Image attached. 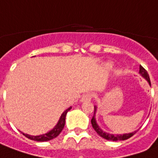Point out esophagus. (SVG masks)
<instances>
[{"instance_id": "esophagus-1", "label": "esophagus", "mask_w": 158, "mask_h": 158, "mask_svg": "<svg viewBox=\"0 0 158 158\" xmlns=\"http://www.w3.org/2000/svg\"><path fill=\"white\" fill-rule=\"evenodd\" d=\"M91 98H92V95L90 94V93H86V94H85L81 98L80 102H89V101L91 100Z\"/></svg>"}]
</instances>
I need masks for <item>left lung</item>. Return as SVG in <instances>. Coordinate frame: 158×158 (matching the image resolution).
<instances>
[{
  "instance_id": "1",
  "label": "left lung",
  "mask_w": 158,
  "mask_h": 158,
  "mask_svg": "<svg viewBox=\"0 0 158 158\" xmlns=\"http://www.w3.org/2000/svg\"><path fill=\"white\" fill-rule=\"evenodd\" d=\"M139 74H140L144 79H146V81L149 83V85H151V80H150V77H149V74L147 71L144 69L142 66H139ZM97 110H98V107L97 106H94V115L91 119V125H92V127L94 128V130L98 133V134L99 136H101L103 139H105L107 140H111V141H120V140H126L129 138L134 135L135 133H137L138 130H135L132 133H123V134H112V133H109L104 132L103 130L100 128V127L98 126V122H97V120H96V113H97Z\"/></svg>"
}]
</instances>
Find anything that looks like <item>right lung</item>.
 Segmentation results:
<instances>
[{
  "label": "right lung",
  "mask_w": 158,
  "mask_h": 158,
  "mask_svg": "<svg viewBox=\"0 0 158 158\" xmlns=\"http://www.w3.org/2000/svg\"><path fill=\"white\" fill-rule=\"evenodd\" d=\"M72 107H69L68 109L64 111L63 113L61 114L59 121L57 122L53 129H51L50 131H48V133H44V134H40V135H37V136H34V135H30V134H27V133H23V135H25L26 138H28L34 141H39V142H44V141H48L51 140L53 139H55L56 137L58 136L60 133V132L62 131V129L64 128V126H65V121H66V115L69 110H71Z\"/></svg>",
  "instance_id": "1"
}]
</instances>
